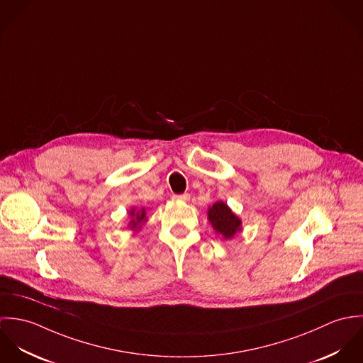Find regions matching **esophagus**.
I'll return each instance as SVG.
<instances>
[{
    "label": "esophagus",
    "instance_id": "1",
    "mask_svg": "<svg viewBox=\"0 0 363 363\" xmlns=\"http://www.w3.org/2000/svg\"><path fill=\"white\" fill-rule=\"evenodd\" d=\"M173 200H177V201H189V200H190V194H189V193H184V194L173 196Z\"/></svg>",
    "mask_w": 363,
    "mask_h": 363
}]
</instances>
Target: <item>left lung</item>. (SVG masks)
I'll return each mask as SVG.
<instances>
[{
	"label": "left lung",
	"instance_id": "8db88e82",
	"mask_svg": "<svg viewBox=\"0 0 363 363\" xmlns=\"http://www.w3.org/2000/svg\"><path fill=\"white\" fill-rule=\"evenodd\" d=\"M208 219L212 223L213 229L225 239L232 238L236 232L240 230V219L222 201H218L209 208Z\"/></svg>",
	"mask_w": 363,
	"mask_h": 363
}]
</instances>
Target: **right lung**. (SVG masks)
<instances>
[{
	"instance_id": "add662e5",
	"label": "right lung",
	"mask_w": 363,
	"mask_h": 363,
	"mask_svg": "<svg viewBox=\"0 0 363 363\" xmlns=\"http://www.w3.org/2000/svg\"><path fill=\"white\" fill-rule=\"evenodd\" d=\"M131 215H133V216H135V219H133V220H131V223H130L133 228H137V226H138V223H141L143 220H145V211H144V209H143L141 212L138 211L137 213H135V212H134V209H133V211H131Z\"/></svg>"
}]
</instances>
